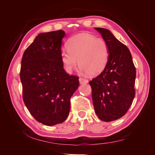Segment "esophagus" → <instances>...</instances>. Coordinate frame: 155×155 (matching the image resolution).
I'll return each instance as SVG.
<instances>
[{
  "label": "esophagus",
  "mask_w": 155,
  "mask_h": 155,
  "mask_svg": "<svg viewBox=\"0 0 155 155\" xmlns=\"http://www.w3.org/2000/svg\"><path fill=\"white\" fill-rule=\"evenodd\" d=\"M79 83L81 84V85H82V84L87 83L88 82L87 79H85V78H79Z\"/></svg>",
  "instance_id": "obj_1"
}]
</instances>
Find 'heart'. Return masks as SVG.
Segmentation results:
<instances>
[{
    "mask_svg": "<svg viewBox=\"0 0 155 155\" xmlns=\"http://www.w3.org/2000/svg\"><path fill=\"white\" fill-rule=\"evenodd\" d=\"M60 56L67 72L72 73L78 63L82 72L95 76L105 69L109 58V48L103 39L82 33L68 40L67 48L61 49Z\"/></svg>",
    "mask_w": 155,
    "mask_h": 155,
    "instance_id": "1",
    "label": "heart"
}]
</instances>
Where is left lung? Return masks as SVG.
<instances>
[{
	"label": "left lung",
	"instance_id": "obj_1",
	"mask_svg": "<svg viewBox=\"0 0 155 155\" xmlns=\"http://www.w3.org/2000/svg\"><path fill=\"white\" fill-rule=\"evenodd\" d=\"M106 41L109 58L105 69L89 83L93 105L101 120L112 121L125 114L135 96L136 68L129 48L109 30L94 28Z\"/></svg>",
	"mask_w": 155,
	"mask_h": 155
}]
</instances>
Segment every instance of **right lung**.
I'll return each mask as SVG.
<instances>
[{
  "label": "right lung",
  "instance_id": "obj_1",
  "mask_svg": "<svg viewBox=\"0 0 155 155\" xmlns=\"http://www.w3.org/2000/svg\"><path fill=\"white\" fill-rule=\"evenodd\" d=\"M63 30L41 33L23 54L20 78L23 100L39 122L51 126L67 119L70 98L79 83L70 76L61 61Z\"/></svg>",
  "mask_w": 155,
  "mask_h": 155
}]
</instances>
